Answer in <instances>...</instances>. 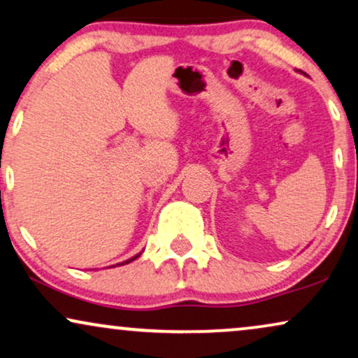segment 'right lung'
I'll return each instance as SVG.
<instances>
[{
    "label": "right lung",
    "mask_w": 358,
    "mask_h": 358,
    "mask_svg": "<svg viewBox=\"0 0 358 358\" xmlns=\"http://www.w3.org/2000/svg\"><path fill=\"white\" fill-rule=\"evenodd\" d=\"M140 255H142V252H140ZM140 255H135L134 257H130V259H127V261H124V262H119V264H117V266H122V264H129V262H132V261L137 259V257H138Z\"/></svg>",
    "instance_id": "right-lung-1"
}]
</instances>
